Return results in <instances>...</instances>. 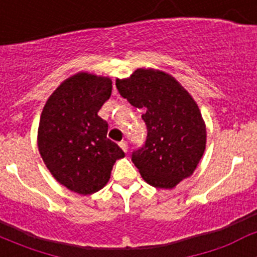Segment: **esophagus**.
<instances>
[{
	"label": "esophagus",
	"mask_w": 257,
	"mask_h": 257,
	"mask_svg": "<svg viewBox=\"0 0 257 257\" xmlns=\"http://www.w3.org/2000/svg\"><path fill=\"white\" fill-rule=\"evenodd\" d=\"M119 147H121V149L124 152V153H127V149H128V147H127V143L126 142H121V143H119Z\"/></svg>",
	"instance_id": "34e87169"
}]
</instances>
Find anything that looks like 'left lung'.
Masks as SVG:
<instances>
[{
  "mask_svg": "<svg viewBox=\"0 0 257 257\" xmlns=\"http://www.w3.org/2000/svg\"><path fill=\"white\" fill-rule=\"evenodd\" d=\"M118 92L144 109L147 142L133 153L144 181L172 189L197 169L206 149V123L192 95L163 70L139 68L115 81Z\"/></svg>",
  "mask_w": 257,
  "mask_h": 257,
  "instance_id": "1",
  "label": "left lung"
}]
</instances>
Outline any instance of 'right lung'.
Returning <instances> with one entry per match:
<instances>
[{"instance_id": "add662e5", "label": "right lung", "mask_w": 257, "mask_h": 257, "mask_svg": "<svg viewBox=\"0 0 257 257\" xmlns=\"http://www.w3.org/2000/svg\"><path fill=\"white\" fill-rule=\"evenodd\" d=\"M110 94L109 77L79 72L58 86L41 113L37 144L45 165L58 183L83 196L105 187L124 157L97 115Z\"/></svg>"}]
</instances>
